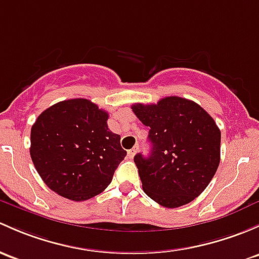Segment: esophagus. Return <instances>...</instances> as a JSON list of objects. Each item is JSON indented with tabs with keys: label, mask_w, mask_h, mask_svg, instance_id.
Returning a JSON list of instances; mask_svg holds the SVG:
<instances>
[{
	"label": "esophagus",
	"mask_w": 259,
	"mask_h": 259,
	"mask_svg": "<svg viewBox=\"0 0 259 259\" xmlns=\"http://www.w3.org/2000/svg\"><path fill=\"white\" fill-rule=\"evenodd\" d=\"M138 150H139V145H135L134 148L132 149V150H129V151H127V156H129L130 159H133V157H134L135 155H137Z\"/></svg>",
	"instance_id": "34e87169"
}]
</instances>
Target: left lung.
Masks as SVG:
<instances>
[{
    "label": "left lung",
    "mask_w": 259,
    "mask_h": 259,
    "mask_svg": "<svg viewBox=\"0 0 259 259\" xmlns=\"http://www.w3.org/2000/svg\"><path fill=\"white\" fill-rule=\"evenodd\" d=\"M132 109L150 127V156L134 157L144 192L167 208L194 201L208 186L221 159V132L212 116L181 97Z\"/></svg>",
    "instance_id": "obj_1"
}]
</instances>
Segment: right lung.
Returning <instances> with one entry per match:
<instances>
[{
	"instance_id": "add662e5",
	"label": "right lung",
	"mask_w": 259,
	"mask_h": 259,
	"mask_svg": "<svg viewBox=\"0 0 259 259\" xmlns=\"http://www.w3.org/2000/svg\"><path fill=\"white\" fill-rule=\"evenodd\" d=\"M109 114L78 98L46 109L31 129L32 161L45 184L72 201L104 191L126 156L120 135L108 127Z\"/></svg>"
}]
</instances>
